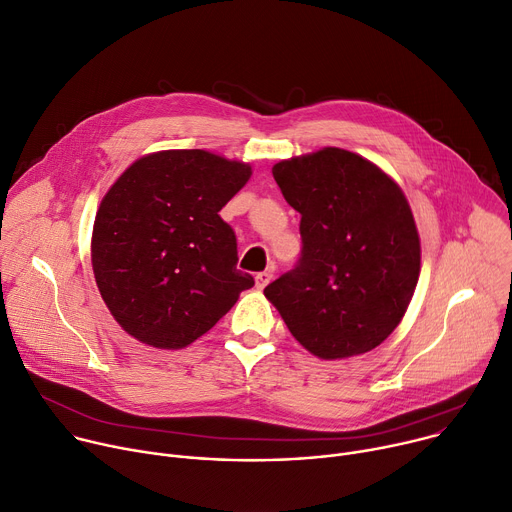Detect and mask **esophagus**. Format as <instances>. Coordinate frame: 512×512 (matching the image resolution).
<instances>
[{
  "mask_svg": "<svg viewBox=\"0 0 512 512\" xmlns=\"http://www.w3.org/2000/svg\"><path fill=\"white\" fill-rule=\"evenodd\" d=\"M271 280H273V273H271V271H261V273H257V275H255V286H257V290H263Z\"/></svg>",
  "mask_w": 512,
  "mask_h": 512,
  "instance_id": "34e87169",
  "label": "esophagus"
}]
</instances>
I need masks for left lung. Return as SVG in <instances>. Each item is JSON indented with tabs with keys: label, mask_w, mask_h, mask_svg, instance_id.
<instances>
[{
	"label": "left lung",
	"mask_w": 512,
	"mask_h": 512,
	"mask_svg": "<svg viewBox=\"0 0 512 512\" xmlns=\"http://www.w3.org/2000/svg\"><path fill=\"white\" fill-rule=\"evenodd\" d=\"M271 173L302 216V257L265 298L320 359L376 349L400 324L421 273V239L400 185L337 147L284 159Z\"/></svg>",
	"instance_id": "8db88e82"
}]
</instances>
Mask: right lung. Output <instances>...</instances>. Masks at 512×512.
Here are the masks:
<instances>
[{"label":"right lung","mask_w":512,"mask_h":512,"mask_svg":"<svg viewBox=\"0 0 512 512\" xmlns=\"http://www.w3.org/2000/svg\"><path fill=\"white\" fill-rule=\"evenodd\" d=\"M251 173L249 163L204 149H171L136 159L114 181L91 232V267L130 337L183 349L253 288L218 214Z\"/></svg>","instance_id":"obj_1"}]
</instances>
